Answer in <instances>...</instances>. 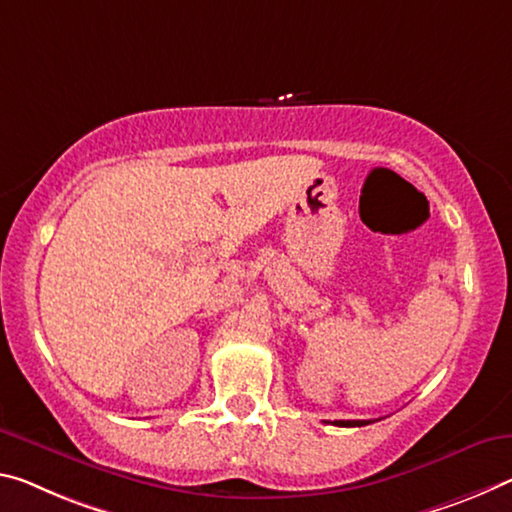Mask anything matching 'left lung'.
Listing matches in <instances>:
<instances>
[{
  "label": "left lung",
  "mask_w": 512,
  "mask_h": 512,
  "mask_svg": "<svg viewBox=\"0 0 512 512\" xmlns=\"http://www.w3.org/2000/svg\"><path fill=\"white\" fill-rule=\"evenodd\" d=\"M335 426H367L371 421H364V419H339V421H332Z\"/></svg>",
  "instance_id": "1"
}]
</instances>
